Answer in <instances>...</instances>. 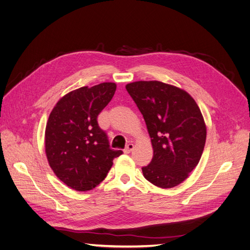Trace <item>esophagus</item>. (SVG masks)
<instances>
[{
    "label": "esophagus",
    "instance_id": "34e87169",
    "mask_svg": "<svg viewBox=\"0 0 250 250\" xmlns=\"http://www.w3.org/2000/svg\"><path fill=\"white\" fill-rule=\"evenodd\" d=\"M133 148H134V145H133V144H128V145L126 146V148L124 149V152H125L126 154L130 153L131 151L133 150Z\"/></svg>",
    "mask_w": 250,
    "mask_h": 250
}]
</instances>
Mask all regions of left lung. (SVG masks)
<instances>
[{
	"instance_id": "1",
	"label": "left lung",
	"mask_w": 250,
	"mask_h": 250,
	"mask_svg": "<svg viewBox=\"0 0 250 250\" xmlns=\"http://www.w3.org/2000/svg\"><path fill=\"white\" fill-rule=\"evenodd\" d=\"M146 122L153 157L142 168L149 183L170 188L185 181L198 165L207 140L200 108L185 89L161 81L126 84Z\"/></svg>"
}]
</instances>
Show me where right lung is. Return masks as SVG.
<instances>
[{
    "label": "right lung",
    "mask_w": 250,
    "mask_h": 250,
    "mask_svg": "<svg viewBox=\"0 0 250 250\" xmlns=\"http://www.w3.org/2000/svg\"><path fill=\"white\" fill-rule=\"evenodd\" d=\"M113 82L82 86L60 98L44 131V149L51 169L73 190H93L106 177L121 150L109 148L97 117L112 99Z\"/></svg>",
    "instance_id": "1"
}]
</instances>
